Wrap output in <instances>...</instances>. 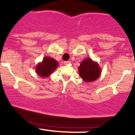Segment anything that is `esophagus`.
<instances>
[{"instance_id": "34e87169", "label": "esophagus", "mask_w": 135, "mask_h": 135, "mask_svg": "<svg viewBox=\"0 0 135 135\" xmlns=\"http://www.w3.org/2000/svg\"><path fill=\"white\" fill-rule=\"evenodd\" d=\"M64 64H69L70 63V61H69V60H68V61H64Z\"/></svg>"}]
</instances>
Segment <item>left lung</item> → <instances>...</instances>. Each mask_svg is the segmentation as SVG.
Masks as SVG:
<instances>
[{"instance_id":"left-lung-1","label":"left lung","mask_w":135,"mask_h":135,"mask_svg":"<svg viewBox=\"0 0 135 135\" xmlns=\"http://www.w3.org/2000/svg\"><path fill=\"white\" fill-rule=\"evenodd\" d=\"M78 73L85 82H92L100 76L101 69L98 63L87 58L81 62L78 68Z\"/></svg>"}]
</instances>
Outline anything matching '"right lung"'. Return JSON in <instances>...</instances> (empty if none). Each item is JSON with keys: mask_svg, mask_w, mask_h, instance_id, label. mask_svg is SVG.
Returning <instances> with one entry per match:
<instances>
[{"mask_svg": "<svg viewBox=\"0 0 135 135\" xmlns=\"http://www.w3.org/2000/svg\"><path fill=\"white\" fill-rule=\"evenodd\" d=\"M59 65V62L50 57H45L41 62L36 66V73L41 77H48L50 75Z\"/></svg>", "mask_w": 135, "mask_h": 135, "instance_id": "1", "label": "right lung"}]
</instances>
